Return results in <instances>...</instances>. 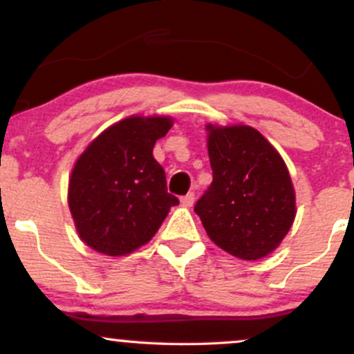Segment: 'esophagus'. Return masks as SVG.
Wrapping results in <instances>:
<instances>
[{"mask_svg":"<svg viewBox=\"0 0 354 354\" xmlns=\"http://www.w3.org/2000/svg\"><path fill=\"white\" fill-rule=\"evenodd\" d=\"M181 203L185 206H191L194 203V193H188L185 196H181Z\"/></svg>","mask_w":354,"mask_h":354,"instance_id":"obj_1","label":"esophagus"}]
</instances>
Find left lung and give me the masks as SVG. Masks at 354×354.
Instances as JSON below:
<instances>
[{"instance_id": "8db88e82", "label": "left lung", "mask_w": 354, "mask_h": 354, "mask_svg": "<svg viewBox=\"0 0 354 354\" xmlns=\"http://www.w3.org/2000/svg\"><path fill=\"white\" fill-rule=\"evenodd\" d=\"M213 183L194 205L206 233L239 259L270 254L290 231L295 189L278 151L250 126H208Z\"/></svg>"}]
</instances>
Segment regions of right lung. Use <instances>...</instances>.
Masks as SVG:
<instances>
[{"mask_svg":"<svg viewBox=\"0 0 354 354\" xmlns=\"http://www.w3.org/2000/svg\"><path fill=\"white\" fill-rule=\"evenodd\" d=\"M169 118L131 116L109 126L73 168L68 203L81 239L93 250L121 256L154 236L180 200L166 188L163 166L153 158Z\"/></svg>","mask_w":354,"mask_h":354,"instance_id":"obj_1","label":"right lung"}]
</instances>
